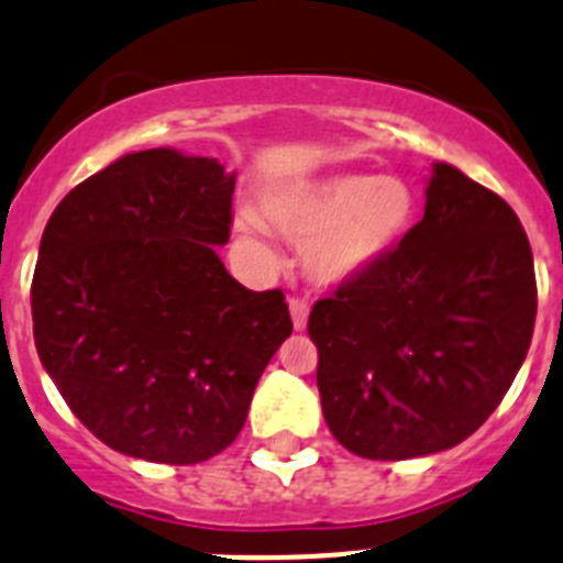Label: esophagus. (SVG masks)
I'll use <instances>...</instances> for the list:
<instances>
[{
    "label": "esophagus",
    "instance_id": "esophagus-1",
    "mask_svg": "<svg viewBox=\"0 0 563 563\" xmlns=\"http://www.w3.org/2000/svg\"><path fill=\"white\" fill-rule=\"evenodd\" d=\"M290 316H292V327L301 332L307 329V318H309V303L303 298H290Z\"/></svg>",
    "mask_w": 563,
    "mask_h": 563
}]
</instances>
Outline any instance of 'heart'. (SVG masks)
<instances>
[{"mask_svg": "<svg viewBox=\"0 0 563 563\" xmlns=\"http://www.w3.org/2000/svg\"><path fill=\"white\" fill-rule=\"evenodd\" d=\"M262 209L287 240L303 245V267L321 285H340L383 262L416 223V195L405 180L371 173H334L273 189ZM236 229L251 240L262 234L251 211L236 214Z\"/></svg>", "mask_w": 563, "mask_h": 563, "instance_id": "b5f03b06", "label": "heart"}]
</instances>
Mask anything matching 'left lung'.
<instances>
[{"instance_id": "left-lung-1", "label": "left lung", "mask_w": 563, "mask_h": 563, "mask_svg": "<svg viewBox=\"0 0 563 563\" xmlns=\"http://www.w3.org/2000/svg\"><path fill=\"white\" fill-rule=\"evenodd\" d=\"M536 323L530 242L508 203L435 164L394 254L309 312L323 419L368 461L435 455L497 410Z\"/></svg>"}]
</instances>
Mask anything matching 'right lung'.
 <instances>
[{
  "mask_svg": "<svg viewBox=\"0 0 563 563\" xmlns=\"http://www.w3.org/2000/svg\"><path fill=\"white\" fill-rule=\"evenodd\" d=\"M234 178L218 158L128 153L77 184L41 236V365L122 455L187 466L223 452L290 338L285 292L247 290L218 256Z\"/></svg>",
  "mask_w": 563,
  "mask_h": 563,
  "instance_id": "1",
  "label": "right lung"
}]
</instances>
